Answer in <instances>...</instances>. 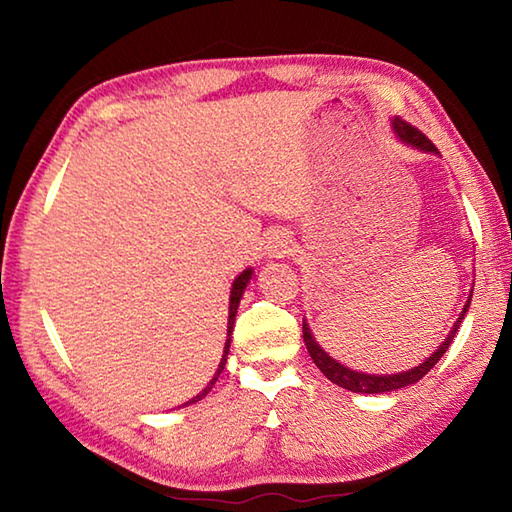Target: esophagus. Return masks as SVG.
<instances>
[{"instance_id":"1","label":"esophagus","mask_w":512,"mask_h":512,"mask_svg":"<svg viewBox=\"0 0 512 512\" xmlns=\"http://www.w3.org/2000/svg\"><path fill=\"white\" fill-rule=\"evenodd\" d=\"M268 253H271V257H284L289 253V239L280 235L271 237V241H268Z\"/></svg>"}]
</instances>
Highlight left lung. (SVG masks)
<instances>
[{
  "instance_id": "obj_1",
  "label": "left lung",
  "mask_w": 512,
  "mask_h": 512,
  "mask_svg": "<svg viewBox=\"0 0 512 512\" xmlns=\"http://www.w3.org/2000/svg\"><path fill=\"white\" fill-rule=\"evenodd\" d=\"M393 131L397 133V137H400L404 144L413 146V149H420L424 153H438V149L431 144V140H429L427 135H424L422 131H418V128H415V126L406 124V121L400 119V117L393 119ZM470 300H472V296L467 298L465 307L461 311V316L456 318L452 332L447 334V339L443 341V345H440V348L433 352L431 357L424 359L420 366H415L411 370H404V372H395V375H368V372H357V370H350L348 366H343V363L332 359L323 348H320L305 320H302V339H305L309 357L314 359V363L320 368V372H323V375L329 381H332V384L341 386V388H345V391H352V393H366V395H372V393H391V391H397V388H404V386L415 384V381H420L433 366H436V363L440 361V357H443V354L447 352L449 345H452L454 336L458 332V327H461L463 318L467 314V309H470Z\"/></svg>"
}]
</instances>
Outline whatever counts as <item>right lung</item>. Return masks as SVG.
<instances>
[{
	"mask_svg": "<svg viewBox=\"0 0 512 512\" xmlns=\"http://www.w3.org/2000/svg\"><path fill=\"white\" fill-rule=\"evenodd\" d=\"M250 277H253V268H246V271L241 273V275H237L235 282H232V289H230V309H228V341H225L223 357H221L219 368H216V375L212 377L210 384H207L201 393H198L196 397H192V400H189V402H185L183 406L194 404V402H198V400H203V397L212 391V386L216 384V379H219L221 370L225 368V361H228V352H230V341H232L230 334H232V329H235V316H237V309H239V300H241V296H244V289H246V284L250 282Z\"/></svg>",
	"mask_w": 512,
	"mask_h": 512,
	"instance_id": "1",
	"label": "right lung"
}]
</instances>
